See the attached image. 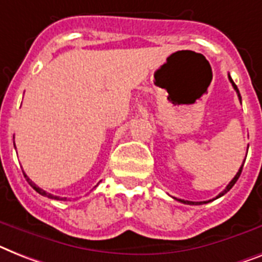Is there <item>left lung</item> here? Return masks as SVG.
<instances>
[{
    "label": "left lung",
    "mask_w": 262,
    "mask_h": 262,
    "mask_svg": "<svg viewBox=\"0 0 262 262\" xmlns=\"http://www.w3.org/2000/svg\"><path fill=\"white\" fill-rule=\"evenodd\" d=\"M229 80H230V83H232L233 88H234V90H235V92H237V95H238V99H239V101H241V95H239V91H238V88H237V85H235V84H234V81H233V80H232V77L229 76ZM243 166H244V165H243ZM243 166H241V167H239L238 172H237V174H235V177H234V178H233L232 181H230V182H229V185L226 186V189H225L224 191H222V193H220V194H218V195L215 196V198H214V200H217V198H220V196H222V195H224V194H226V193H228L229 190L232 189L233 186H234V183L237 182V181H238L239 175H241V171H243ZM175 200H177V201H179V202H182V204H186V205H202V204H207V202H210V201H204V202H193V201L178 200V198H175ZM211 201H213V200H211Z\"/></svg>",
    "instance_id": "1"
}]
</instances>
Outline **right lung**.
Here are the masks:
<instances>
[{"instance_id": "1", "label": "right lung", "mask_w": 262, "mask_h": 262, "mask_svg": "<svg viewBox=\"0 0 262 262\" xmlns=\"http://www.w3.org/2000/svg\"><path fill=\"white\" fill-rule=\"evenodd\" d=\"M24 177H25V178H27V181H28V182H29V185L32 186V187H33V189L36 190V191H37L38 194H41V195H44V196H48V198H51V200H57V201H67V198H60V196L52 195V194L47 193V191H44V190H42V189H40V187H38V186H36V185H34V183L32 182V181H30L29 178H28V175L25 174V172H24Z\"/></svg>"}]
</instances>
